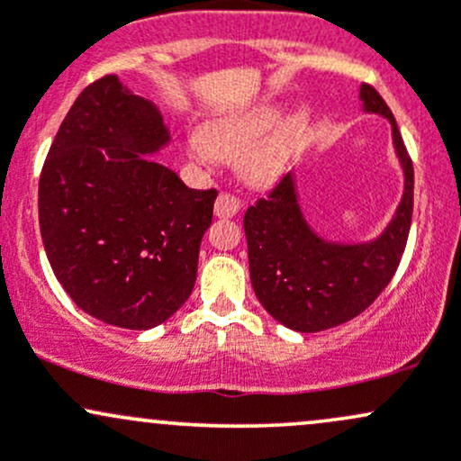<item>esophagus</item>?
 Instances as JSON below:
<instances>
[{
	"instance_id": "34e87169",
	"label": "esophagus",
	"mask_w": 461,
	"mask_h": 461,
	"mask_svg": "<svg viewBox=\"0 0 461 461\" xmlns=\"http://www.w3.org/2000/svg\"><path fill=\"white\" fill-rule=\"evenodd\" d=\"M238 210H240V201H238L236 194L231 193H221L219 199H216L214 203V212L216 216H221V219H230V216H234Z\"/></svg>"
}]
</instances>
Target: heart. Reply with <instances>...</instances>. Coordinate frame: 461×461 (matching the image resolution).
Returning <instances> with one entry per match:
<instances>
[{
  "label": "heart",
  "instance_id": "obj_1",
  "mask_svg": "<svg viewBox=\"0 0 461 461\" xmlns=\"http://www.w3.org/2000/svg\"><path fill=\"white\" fill-rule=\"evenodd\" d=\"M277 121L279 110L275 105H262V108L251 110V113L216 121V123L208 125L205 136L190 134L188 149L199 160H212L214 156L238 158L249 147L256 145L262 136H267L277 125ZM305 130H308V114L305 113H297L285 119L267 140H262L245 158V164H242L245 176L253 184L273 182L284 171L290 153L303 139Z\"/></svg>",
  "mask_w": 461,
  "mask_h": 461
}]
</instances>
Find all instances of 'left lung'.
Masks as SVG:
<instances>
[{
	"instance_id": "left-lung-1",
	"label": "left lung",
	"mask_w": 461,
	"mask_h": 461,
	"mask_svg": "<svg viewBox=\"0 0 461 461\" xmlns=\"http://www.w3.org/2000/svg\"><path fill=\"white\" fill-rule=\"evenodd\" d=\"M364 108L388 116L405 168V193L394 221L370 245L321 240L301 214L293 177L284 176L245 212L249 273L264 310L294 331H322L356 319L394 277L410 236L414 167L393 110L373 84H362Z\"/></svg>"
}]
</instances>
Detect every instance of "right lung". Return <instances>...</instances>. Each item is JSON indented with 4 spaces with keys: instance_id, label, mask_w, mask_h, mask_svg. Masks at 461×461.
Here are the masks:
<instances>
[{
    "instance_id": "1",
    "label": "right lung",
    "mask_w": 461,
    "mask_h": 461,
    "mask_svg": "<svg viewBox=\"0 0 461 461\" xmlns=\"http://www.w3.org/2000/svg\"><path fill=\"white\" fill-rule=\"evenodd\" d=\"M167 140L160 113L110 73L77 95L41 171L51 271L77 308L108 325H160L194 288L219 193L188 188L145 156Z\"/></svg>"
}]
</instances>
